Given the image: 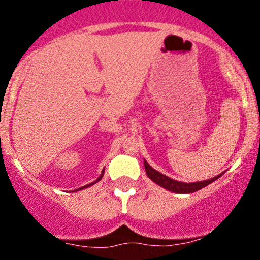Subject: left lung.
Segmentation results:
<instances>
[{"mask_svg": "<svg viewBox=\"0 0 260 260\" xmlns=\"http://www.w3.org/2000/svg\"><path fill=\"white\" fill-rule=\"evenodd\" d=\"M144 166H145V172H147L148 177L150 178L151 181H154L155 183L159 184L160 187L165 188V189L171 190V192H175V193L197 192V190L202 189V188H204L205 186H208V184H210L211 182L217 180L220 176H222V174H221V175L216 176V177L210 178V180H208V181L194 182V183H184V182L175 181V180H172V178L168 177V176L160 174L159 171H156V170H154L153 168H151L147 161H144Z\"/></svg>", "mask_w": 260, "mask_h": 260, "instance_id": "1", "label": "left lung"}]
</instances>
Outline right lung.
<instances>
[{
	"label": "right lung",
	"instance_id": "add662e5",
	"mask_svg": "<svg viewBox=\"0 0 260 260\" xmlns=\"http://www.w3.org/2000/svg\"><path fill=\"white\" fill-rule=\"evenodd\" d=\"M103 176H104V171H103V174H101V176H100V177H99V178H98V180H96V181H95V182H92V183H90V184H86V186H84V187H82V188H78V189H77V190H79V189H83V188H86V187H90V186H91V184H94V183H96V182H99V181L101 180V178H103Z\"/></svg>",
	"mask_w": 260,
	"mask_h": 260
}]
</instances>
